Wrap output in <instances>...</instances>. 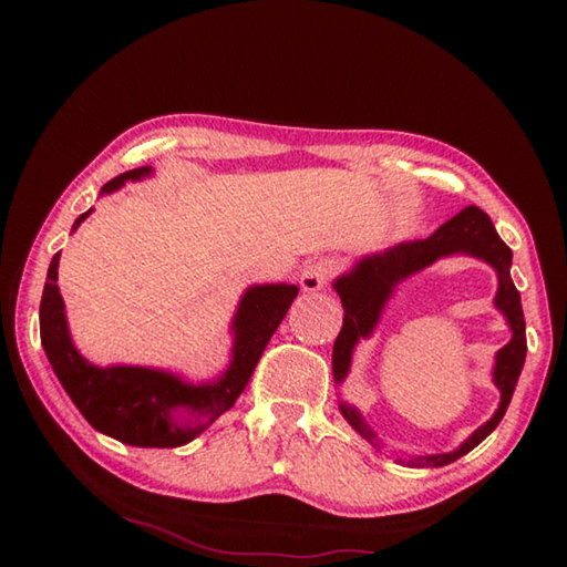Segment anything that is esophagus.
Listing matches in <instances>:
<instances>
[{
    "instance_id": "1",
    "label": "esophagus",
    "mask_w": 567,
    "mask_h": 567,
    "mask_svg": "<svg viewBox=\"0 0 567 567\" xmlns=\"http://www.w3.org/2000/svg\"><path fill=\"white\" fill-rule=\"evenodd\" d=\"M333 272H336V262L329 258H319V260L307 265L302 277H299V285H302L305 292H319L327 287Z\"/></svg>"
}]
</instances>
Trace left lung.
<instances>
[{"label":"left lung","instance_id":"left-lung-1","mask_svg":"<svg viewBox=\"0 0 567 567\" xmlns=\"http://www.w3.org/2000/svg\"><path fill=\"white\" fill-rule=\"evenodd\" d=\"M451 256H470L487 262L497 272V295L495 307L499 315L507 319L512 339L507 346H502L492 365V382L499 390V406L497 412L487 419L483 426H477L470 436L449 453H431V455H412L406 461L409 467H441L449 465L457 457L470 453L477 443H483L492 431L497 429L504 412L512 402L516 380L522 375L526 360V321L522 311V297L516 292L512 282V250L497 236L489 216L480 207H465L457 212L453 219L441 224L429 238L409 240L384 250L368 252L358 258L348 272L339 275L333 280V290L341 297L343 305V327L339 339L333 343V382L341 384L348 372H351L353 351L360 341L370 339L375 333L382 319V311L388 307L394 290L404 282L406 277L431 268L433 262ZM343 419L351 424L360 436L375 445V431L370 429L363 414L353 404L339 402ZM402 461V457H400Z\"/></svg>","mask_w":567,"mask_h":567}]
</instances>
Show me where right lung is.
<instances>
[{
  "mask_svg": "<svg viewBox=\"0 0 567 567\" xmlns=\"http://www.w3.org/2000/svg\"><path fill=\"white\" fill-rule=\"evenodd\" d=\"M153 175V167L122 173L102 187L100 195H112L126 183H138ZM94 209L80 214L72 231ZM55 252L48 268L41 297V343L55 378L68 396L104 436H112L138 449H177L195 441L216 419L236 404L256 370L270 336L280 327L287 309L299 292L297 285H250L240 297L231 319V360L221 375L189 382L183 375L146 365H94L72 343L65 302L58 287Z\"/></svg>",
  "mask_w": 567,
  "mask_h": 567,
  "instance_id": "right-lung-1",
  "label": "right lung"
}]
</instances>
